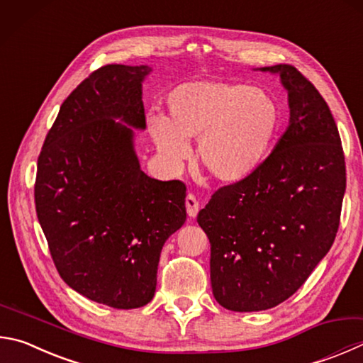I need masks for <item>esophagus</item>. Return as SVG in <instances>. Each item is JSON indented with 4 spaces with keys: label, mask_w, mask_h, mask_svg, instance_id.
I'll return each mask as SVG.
<instances>
[{
    "label": "esophagus",
    "mask_w": 363,
    "mask_h": 363,
    "mask_svg": "<svg viewBox=\"0 0 363 363\" xmlns=\"http://www.w3.org/2000/svg\"><path fill=\"white\" fill-rule=\"evenodd\" d=\"M186 208H187V214L190 217H195L196 214H199V209H200V204H199V200L195 199L194 194H189L186 196Z\"/></svg>",
    "instance_id": "1"
}]
</instances>
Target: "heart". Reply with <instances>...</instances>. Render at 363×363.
<instances>
[{
	"mask_svg": "<svg viewBox=\"0 0 363 363\" xmlns=\"http://www.w3.org/2000/svg\"><path fill=\"white\" fill-rule=\"evenodd\" d=\"M171 117L152 111L147 123L168 168L177 169L199 138L204 167L223 182L254 174L272 152L279 128L278 103L267 90L230 82H190L169 96Z\"/></svg>",
	"mask_w": 363,
	"mask_h": 363,
	"instance_id": "b5f03b06",
	"label": "heart"
}]
</instances>
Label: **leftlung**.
<instances>
[{"label":"left lung","mask_w":363,"mask_h":363,"mask_svg":"<svg viewBox=\"0 0 363 363\" xmlns=\"http://www.w3.org/2000/svg\"><path fill=\"white\" fill-rule=\"evenodd\" d=\"M278 72L291 123L262 167L220 187L196 220L211 242L214 298L230 311L286 301L330 250L340 227L346 164L335 118L292 65Z\"/></svg>","instance_id":"obj_1"}]
</instances>
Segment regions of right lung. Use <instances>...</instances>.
<instances>
[{"label":"right lung","instance_id":"right-lung-1","mask_svg":"<svg viewBox=\"0 0 363 363\" xmlns=\"http://www.w3.org/2000/svg\"><path fill=\"white\" fill-rule=\"evenodd\" d=\"M149 67L104 65L63 101L38 157L35 204L67 284L111 308L147 305L164 241L186 222V184L140 168ZM121 118L128 123H116Z\"/></svg>","mask_w":363,"mask_h":363}]
</instances>
